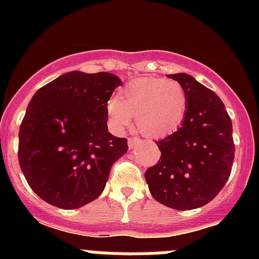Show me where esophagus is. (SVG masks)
Returning <instances> with one entry per match:
<instances>
[{
    "mask_svg": "<svg viewBox=\"0 0 259 259\" xmlns=\"http://www.w3.org/2000/svg\"><path fill=\"white\" fill-rule=\"evenodd\" d=\"M142 144H143V140L140 139V138H138V137L129 138V140H127V145H129L130 149L135 148V146H139Z\"/></svg>",
    "mask_w": 259,
    "mask_h": 259,
    "instance_id": "obj_1",
    "label": "esophagus"
}]
</instances>
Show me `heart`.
Masks as SVG:
<instances>
[{"instance_id":"b5f03b06","label":"heart","mask_w":259,"mask_h":259,"mask_svg":"<svg viewBox=\"0 0 259 259\" xmlns=\"http://www.w3.org/2000/svg\"><path fill=\"white\" fill-rule=\"evenodd\" d=\"M187 104V93L178 81L145 77L133 81L117 98H111L106 104V113L115 129H124L132 116H137L143 134L159 138L179 126Z\"/></svg>"}]
</instances>
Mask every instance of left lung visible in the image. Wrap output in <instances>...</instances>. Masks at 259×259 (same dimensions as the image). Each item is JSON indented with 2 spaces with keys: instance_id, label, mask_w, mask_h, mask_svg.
Instances as JSON below:
<instances>
[{
  "instance_id": "obj_1",
  "label": "left lung",
  "mask_w": 259,
  "mask_h": 259,
  "mask_svg": "<svg viewBox=\"0 0 259 259\" xmlns=\"http://www.w3.org/2000/svg\"><path fill=\"white\" fill-rule=\"evenodd\" d=\"M187 93V111L176 133L155 142L161 151L145 171L154 199L177 210L203 207L223 189L232 171V120L223 101L188 74L168 75Z\"/></svg>"
}]
</instances>
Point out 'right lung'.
<instances>
[{"label":"right lung","instance_id":"add662e5","mask_svg":"<svg viewBox=\"0 0 259 259\" xmlns=\"http://www.w3.org/2000/svg\"><path fill=\"white\" fill-rule=\"evenodd\" d=\"M121 80L71 71L38 89L18 133V163L49 204L76 209L103 193L127 139L108 132L106 104Z\"/></svg>","mask_w":259,"mask_h":259}]
</instances>
